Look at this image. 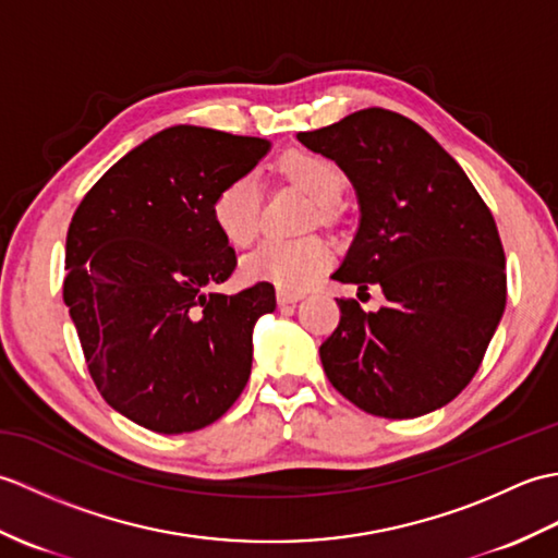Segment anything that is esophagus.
Returning <instances> with one entry per match:
<instances>
[{"label": "esophagus", "instance_id": "esophagus-1", "mask_svg": "<svg viewBox=\"0 0 558 558\" xmlns=\"http://www.w3.org/2000/svg\"><path fill=\"white\" fill-rule=\"evenodd\" d=\"M304 298V292H294V290H278V304H294Z\"/></svg>", "mask_w": 558, "mask_h": 558}]
</instances>
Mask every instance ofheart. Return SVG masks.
<instances>
[{"label":"heart","instance_id":"obj_1","mask_svg":"<svg viewBox=\"0 0 558 558\" xmlns=\"http://www.w3.org/2000/svg\"><path fill=\"white\" fill-rule=\"evenodd\" d=\"M280 174L304 189L326 216L345 189V174L310 150H288L278 160ZM210 216L222 240L232 246H248L260 230V192L252 174L234 177L222 184L210 204ZM330 260V248L324 240H268L254 254L244 258V276L268 280L280 290L300 292L310 288Z\"/></svg>","mask_w":558,"mask_h":558}]
</instances>
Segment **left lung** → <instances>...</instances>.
Here are the masks:
<instances>
[{
  "label": "left lung",
  "mask_w": 558,
  "mask_h": 558,
  "mask_svg": "<svg viewBox=\"0 0 558 558\" xmlns=\"http://www.w3.org/2000/svg\"><path fill=\"white\" fill-rule=\"evenodd\" d=\"M360 196V230L333 280L386 304L336 300L340 324L318 354L352 405L388 420L444 408L477 374L506 306V254L489 206L432 134L366 108L300 132Z\"/></svg>",
  "instance_id": "left-lung-1"
}]
</instances>
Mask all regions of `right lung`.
I'll return each instance as SVG.
<instances>
[{
	"mask_svg": "<svg viewBox=\"0 0 558 558\" xmlns=\"http://www.w3.org/2000/svg\"><path fill=\"white\" fill-rule=\"evenodd\" d=\"M266 150L256 136L170 126L114 162L69 222L64 304L88 374L150 432L204 429L252 374V330L276 310V290L213 292L236 256L210 204Z\"/></svg>",
	"mask_w": 558,
	"mask_h": 558,
	"instance_id": "1",
	"label": "right lung"
}]
</instances>
